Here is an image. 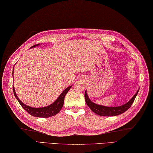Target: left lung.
I'll use <instances>...</instances> for the list:
<instances>
[{"label":"left lung","mask_w":153,"mask_h":153,"mask_svg":"<svg viewBox=\"0 0 153 153\" xmlns=\"http://www.w3.org/2000/svg\"><path fill=\"white\" fill-rule=\"evenodd\" d=\"M138 91L139 90H137L136 94L134 95L133 97H132L128 102H127L126 104L122 105L121 106L117 107H107L94 103V102H91L89 98L86 91L85 92V102L87 106H88L90 108V109L96 114L100 115V116L113 117L123 113V112L127 111V110L131 107L132 104H133V102H134V100L136 98L137 93H138Z\"/></svg>","instance_id":"obj_1"}]
</instances>
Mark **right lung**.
<instances>
[{
	"label": "right lung",
	"mask_w": 153,
	"mask_h": 153,
	"mask_svg": "<svg viewBox=\"0 0 153 153\" xmlns=\"http://www.w3.org/2000/svg\"><path fill=\"white\" fill-rule=\"evenodd\" d=\"M38 45H39V44L34 45V46L31 47V48L32 47H35ZM71 87L72 86H70L68 87H67L65 90H64L63 92L59 95V96L57 97V99L53 102V104L49 105V106L42 107V108H32V107L27 106L26 104H24L23 102L20 101V100L17 97L16 91H15V89L13 86V94H14L15 97H16V98L17 100H18L19 103L25 111H26L30 114L33 117H41V118H48V117L54 116V115H56V114L58 113L60 111H61L64 102L65 96H66V94L68 93V91H69Z\"/></svg>",
	"instance_id": "1"
}]
</instances>
